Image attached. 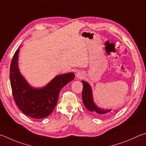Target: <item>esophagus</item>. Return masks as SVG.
I'll return each instance as SVG.
<instances>
[{
	"label": "esophagus",
	"mask_w": 146,
	"mask_h": 146,
	"mask_svg": "<svg viewBox=\"0 0 146 146\" xmlns=\"http://www.w3.org/2000/svg\"><path fill=\"white\" fill-rule=\"evenodd\" d=\"M83 76V74L82 72H81V71H79V72H78L76 74V76L77 78H81Z\"/></svg>",
	"instance_id": "esophagus-1"
}]
</instances>
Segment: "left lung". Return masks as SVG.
<instances>
[{"mask_svg": "<svg viewBox=\"0 0 146 146\" xmlns=\"http://www.w3.org/2000/svg\"><path fill=\"white\" fill-rule=\"evenodd\" d=\"M83 88L82 92V99L83 102L86 108L88 110L98 115H104L110 113L111 111V109H103L99 108L94 102L92 90L90 85L85 81L82 80Z\"/></svg>", "mask_w": 146, "mask_h": 146, "instance_id": "1", "label": "left lung"}]
</instances>
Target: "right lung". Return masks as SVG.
<instances>
[{
    "label": "right lung",
    "instance_id": "right-lung-1",
    "mask_svg": "<svg viewBox=\"0 0 146 146\" xmlns=\"http://www.w3.org/2000/svg\"><path fill=\"white\" fill-rule=\"evenodd\" d=\"M18 48L10 66V82L13 96L19 108L26 115L43 119L52 113L57 104L60 92L74 79L72 72L56 76L47 85L35 88L28 83L19 68Z\"/></svg>",
    "mask_w": 146,
    "mask_h": 146
}]
</instances>
